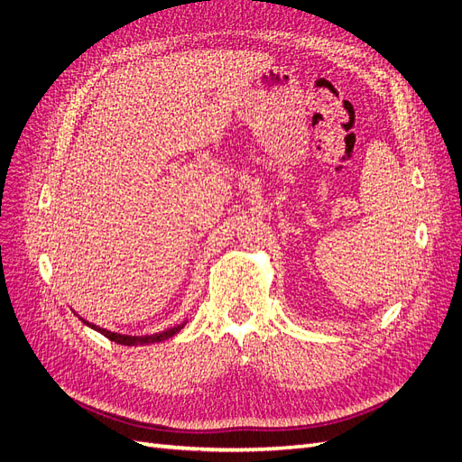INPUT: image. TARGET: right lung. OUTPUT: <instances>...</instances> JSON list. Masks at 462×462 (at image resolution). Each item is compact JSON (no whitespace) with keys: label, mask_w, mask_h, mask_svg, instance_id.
<instances>
[{"label":"right lung","mask_w":462,"mask_h":462,"mask_svg":"<svg viewBox=\"0 0 462 462\" xmlns=\"http://www.w3.org/2000/svg\"><path fill=\"white\" fill-rule=\"evenodd\" d=\"M80 319H82V318H80ZM82 324H87V326L92 328L94 331L102 333L104 337H107L109 341H116V343H119V345H127V346H136V345H150V343H160V341L170 339V337H173V335H177L180 329L185 328L187 321H183V324H179V326H175V328L165 329V331H162V333H153V335H121V333H116V331L97 328V326L90 324V321H87V319H82Z\"/></svg>","instance_id":"1"}]
</instances>
